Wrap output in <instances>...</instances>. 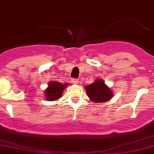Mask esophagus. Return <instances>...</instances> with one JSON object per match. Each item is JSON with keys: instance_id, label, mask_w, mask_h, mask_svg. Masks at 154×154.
I'll return each instance as SVG.
<instances>
[{"instance_id": "obj_1", "label": "esophagus", "mask_w": 154, "mask_h": 154, "mask_svg": "<svg viewBox=\"0 0 154 154\" xmlns=\"http://www.w3.org/2000/svg\"><path fill=\"white\" fill-rule=\"evenodd\" d=\"M72 83H74V84H78L79 80H77V79H74V80H72Z\"/></svg>"}]
</instances>
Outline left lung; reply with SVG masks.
Segmentation results:
<instances>
[{
    "label": "left lung",
    "mask_w": 154,
    "mask_h": 154,
    "mask_svg": "<svg viewBox=\"0 0 154 154\" xmlns=\"http://www.w3.org/2000/svg\"><path fill=\"white\" fill-rule=\"evenodd\" d=\"M85 89L88 97L94 103L106 102L113 96L111 88H109L101 79L95 80L94 83L85 87Z\"/></svg>",
    "instance_id": "8db88e82"
}]
</instances>
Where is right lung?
Returning a JSON list of instances; mask_svg holds the SVG:
<instances>
[{
    "mask_svg": "<svg viewBox=\"0 0 154 154\" xmlns=\"http://www.w3.org/2000/svg\"><path fill=\"white\" fill-rule=\"evenodd\" d=\"M68 85L67 83L62 84L57 81L49 82L48 87L45 90L46 99L48 100H55L60 99L62 97L63 90L66 88Z\"/></svg>",
    "mask_w": 154,
    "mask_h": 154,
    "instance_id": "right-lung-1",
    "label": "right lung"
}]
</instances>
